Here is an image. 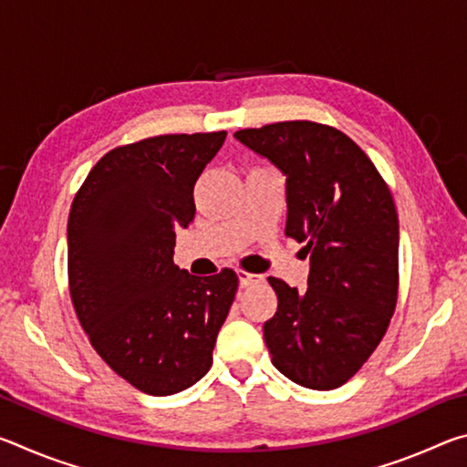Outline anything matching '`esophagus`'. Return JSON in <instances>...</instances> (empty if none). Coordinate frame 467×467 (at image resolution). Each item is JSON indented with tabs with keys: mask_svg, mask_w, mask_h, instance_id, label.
I'll use <instances>...</instances> for the list:
<instances>
[{
	"mask_svg": "<svg viewBox=\"0 0 467 467\" xmlns=\"http://www.w3.org/2000/svg\"><path fill=\"white\" fill-rule=\"evenodd\" d=\"M236 274H239V284H241V288H247V286H251V284H257V282H262V280H264V275H259V274H251V272H244V270H239Z\"/></svg>",
	"mask_w": 467,
	"mask_h": 467,
	"instance_id": "1",
	"label": "esophagus"
}]
</instances>
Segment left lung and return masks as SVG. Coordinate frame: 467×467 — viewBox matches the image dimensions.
Instances as JSON below:
<instances>
[{"label": "left lung", "instance_id": "obj_1", "mask_svg": "<svg viewBox=\"0 0 467 467\" xmlns=\"http://www.w3.org/2000/svg\"><path fill=\"white\" fill-rule=\"evenodd\" d=\"M234 138L286 177V236L306 243V290L267 278L278 311L264 323L265 346L284 377L336 389L381 342L398 303L400 224L375 164L336 128L282 121Z\"/></svg>", "mask_w": 467, "mask_h": 467}]
</instances>
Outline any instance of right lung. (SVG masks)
<instances>
[{
  "label": "right lung",
  "instance_id": "add662e5",
  "mask_svg": "<svg viewBox=\"0 0 467 467\" xmlns=\"http://www.w3.org/2000/svg\"><path fill=\"white\" fill-rule=\"evenodd\" d=\"M226 131L169 133L110 150L78 189L67 220L69 296L94 350L150 395L208 373L239 288L224 267L200 278L172 262L195 216L193 187Z\"/></svg>",
  "mask_w": 467,
  "mask_h": 467
}]
</instances>
